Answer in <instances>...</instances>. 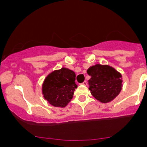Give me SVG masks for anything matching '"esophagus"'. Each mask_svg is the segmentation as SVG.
<instances>
[{
	"mask_svg": "<svg viewBox=\"0 0 147 147\" xmlns=\"http://www.w3.org/2000/svg\"><path fill=\"white\" fill-rule=\"evenodd\" d=\"M82 85H83V86H87V82L84 81L83 83H82Z\"/></svg>",
	"mask_w": 147,
	"mask_h": 147,
	"instance_id": "1",
	"label": "esophagus"
}]
</instances>
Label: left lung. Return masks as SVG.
Here are the masks:
<instances>
[{
    "label": "left lung",
    "instance_id": "left-lung-1",
    "mask_svg": "<svg viewBox=\"0 0 147 147\" xmlns=\"http://www.w3.org/2000/svg\"><path fill=\"white\" fill-rule=\"evenodd\" d=\"M90 79L89 90L93 96L102 103L112 101L122 89V75L109 65L96 64L87 70Z\"/></svg>",
    "mask_w": 147,
    "mask_h": 147
}]
</instances>
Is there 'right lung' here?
<instances>
[{"label":"right lung","instance_id":"right-lung-1","mask_svg":"<svg viewBox=\"0 0 147 147\" xmlns=\"http://www.w3.org/2000/svg\"><path fill=\"white\" fill-rule=\"evenodd\" d=\"M75 73L67 68L54 70L45 79L42 86L43 97L50 105L64 107L72 98L75 84Z\"/></svg>","mask_w":147,"mask_h":147}]
</instances>
